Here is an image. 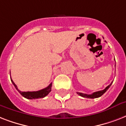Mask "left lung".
Instances as JSON below:
<instances>
[{"instance_id": "left-lung-1", "label": "left lung", "mask_w": 126, "mask_h": 126, "mask_svg": "<svg viewBox=\"0 0 126 126\" xmlns=\"http://www.w3.org/2000/svg\"><path fill=\"white\" fill-rule=\"evenodd\" d=\"M112 83V82L110 83V85H109L107 87H106V88H105L103 90H101V91H98V92H94V93H93V94H90V95H89V94H83V93H80V92H77V94H79V95H80L81 97H83L90 98V99H95V98L99 97H101V95H103V94H105V93L107 91L108 89L110 88V86H111Z\"/></svg>"}]
</instances>
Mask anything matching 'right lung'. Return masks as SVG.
<instances>
[{
    "instance_id": "obj_1",
    "label": "right lung",
    "mask_w": 126,
    "mask_h": 126,
    "mask_svg": "<svg viewBox=\"0 0 126 126\" xmlns=\"http://www.w3.org/2000/svg\"><path fill=\"white\" fill-rule=\"evenodd\" d=\"M11 79V77H10ZM12 84L15 86V88H16V90L19 92V94L24 97L25 98L29 99H39V98H43L47 95V94H49V92H51V86H52V83L49 84V86L46 87V88H44L42 90H40L39 91H36V92H21L20 90H18V88L17 86L15 84V83L13 82L12 80H11Z\"/></svg>"
}]
</instances>
